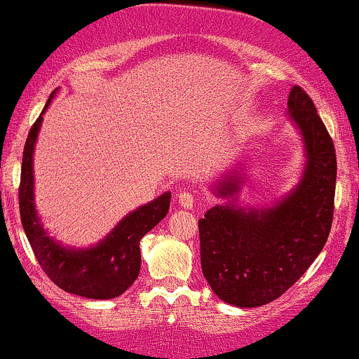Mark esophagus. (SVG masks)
Returning <instances> with one entry per match:
<instances>
[{
    "label": "esophagus",
    "mask_w": 359,
    "mask_h": 359,
    "mask_svg": "<svg viewBox=\"0 0 359 359\" xmlns=\"http://www.w3.org/2000/svg\"><path fill=\"white\" fill-rule=\"evenodd\" d=\"M177 201H179V204H180V207H184V209H192L194 207V196L191 192H187V191H184V192H180L179 196H177Z\"/></svg>",
    "instance_id": "obj_1"
}]
</instances>
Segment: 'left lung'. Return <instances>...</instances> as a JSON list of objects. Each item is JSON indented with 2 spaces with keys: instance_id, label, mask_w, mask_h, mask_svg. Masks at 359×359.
Segmentation results:
<instances>
[{
  "instance_id": "1",
  "label": "left lung",
  "mask_w": 359,
  "mask_h": 359,
  "mask_svg": "<svg viewBox=\"0 0 359 359\" xmlns=\"http://www.w3.org/2000/svg\"><path fill=\"white\" fill-rule=\"evenodd\" d=\"M287 114L306 158L296 187L271 205H241L237 196L245 177L234 168L212 187L226 204L198 221L202 273L215 296L237 308H257L284 294L313 264L331 231L334 145L301 86L289 92Z\"/></svg>"
}]
</instances>
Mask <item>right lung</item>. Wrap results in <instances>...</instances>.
Segmentation results:
<instances>
[{
    "mask_svg": "<svg viewBox=\"0 0 359 359\" xmlns=\"http://www.w3.org/2000/svg\"><path fill=\"white\" fill-rule=\"evenodd\" d=\"M53 95L55 92L33 123L25 144L20 182L21 224L38 262L56 286L88 299H111L123 294L138 278L142 262L140 239L167 215L170 192H163L152 202L125 215L92 248H68L50 237L34 205L33 154L43 114L50 107Z\"/></svg>",
    "mask_w": 359,
    "mask_h": 359,
    "instance_id": "1",
    "label": "right lung"
}]
</instances>
